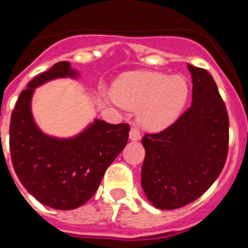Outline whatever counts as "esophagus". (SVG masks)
<instances>
[{"label": "esophagus", "instance_id": "34e87169", "mask_svg": "<svg viewBox=\"0 0 248 248\" xmlns=\"http://www.w3.org/2000/svg\"><path fill=\"white\" fill-rule=\"evenodd\" d=\"M128 138H130V140H132V141H138V140H140V138H141V134H140V131L138 128L132 127L131 130H130Z\"/></svg>", "mask_w": 248, "mask_h": 248}]
</instances>
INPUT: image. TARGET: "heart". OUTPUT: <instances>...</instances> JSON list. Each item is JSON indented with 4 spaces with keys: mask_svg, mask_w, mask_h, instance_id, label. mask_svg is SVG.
<instances>
[{
    "mask_svg": "<svg viewBox=\"0 0 248 248\" xmlns=\"http://www.w3.org/2000/svg\"><path fill=\"white\" fill-rule=\"evenodd\" d=\"M116 104L124 109H138L136 118L145 130L162 131L183 112L189 86L183 76L159 72H130L116 79L110 90Z\"/></svg>",
    "mask_w": 248,
    "mask_h": 248,
    "instance_id": "b5f03b06",
    "label": "heart"
}]
</instances>
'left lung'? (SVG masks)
<instances>
[{
	"label": "left lung",
	"instance_id": "left-lung-1",
	"mask_svg": "<svg viewBox=\"0 0 248 248\" xmlns=\"http://www.w3.org/2000/svg\"><path fill=\"white\" fill-rule=\"evenodd\" d=\"M192 105L159 134L141 143L145 158L141 186L161 210H175L200 198L221 172L228 155L229 118L212 76L188 64Z\"/></svg>",
	"mask_w": 248,
	"mask_h": 248
}]
</instances>
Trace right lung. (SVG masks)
<instances>
[{"label":"right lung","instance_id":"obj_1","mask_svg":"<svg viewBox=\"0 0 248 248\" xmlns=\"http://www.w3.org/2000/svg\"><path fill=\"white\" fill-rule=\"evenodd\" d=\"M65 77H78L68 62L34 77L20 93L10 122V155L16 176L38 202L56 210L77 208L95 194L105 170L126 147L130 131L127 124L97 118L73 138L41 131L31 105L34 90Z\"/></svg>","mask_w":248,"mask_h":248}]
</instances>
